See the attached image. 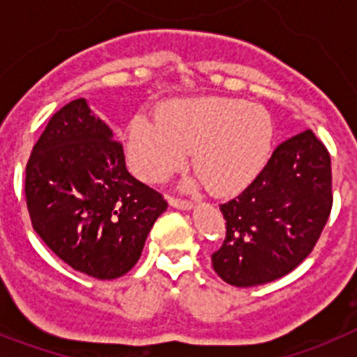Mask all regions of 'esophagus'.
Segmentation results:
<instances>
[{
  "label": "esophagus",
  "mask_w": 357,
  "mask_h": 357,
  "mask_svg": "<svg viewBox=\"0 0 357 357\" xmlns=\"http://www.w3.org/2000/svg\"><path fill=\"white\" fill-rule=\"evenodd\" d=\"M169 205L174 208H179V211H192L194 203L185 202V199H176V197H169Z\"/></svg>",
  "instance_id": "obj_1"
}]
</instances>
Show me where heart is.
Masks as SVG:
<instances>
[{"instance_id": "b5f03b06", "label": "heart", "mask_w": 357, "mask_h": 357, "mask_svg": "<svg viewBox=\"0 0 357 357\" xmlns=\"http://www.w3.org/2000/svg\"><path fill=\"white\" fill-rule=\"evenodd\" d=\"M274 119L256 103L234 98L178 100L128 123L125 155L137 178L167 179L192 151L196 172L183 181L188 190L211 188L215 196H236L256 181L268 163Z\"/></svg>"}]
</instances>
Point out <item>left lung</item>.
I'll list each match as a JSON object with an SVG mask.
<instances>
[{
  "mask_svg": "<svg viewBox=\"0 0 357 357\" xmlns=\"http://www.w3.org/2000/svg\"><path fill=\"white\" fill-rule=\"evenodd\" d=\"M332 208L331 155L312 130L281 143L256 181L220 211L227 236L212 266L234 287L292 272L323 232Z\"/></svg>",
  "mask_w": 357,
  "mask_h": 357,
  "instance_id": "obj_1",
  "label": "left lung"
}]
</instances>
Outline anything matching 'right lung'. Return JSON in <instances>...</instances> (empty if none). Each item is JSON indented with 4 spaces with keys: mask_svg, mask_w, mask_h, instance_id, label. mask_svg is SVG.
Masks as SVG:
<instances>
[{
    "mask_svg": "<svg viewBox=\"0 0 357 357\" xmlns=\"http://www.w3.org/2000/svg\"><path fill=\"white\" fill-rule=\"evenodd\" d=\"M26 206L34 230L59 259L98 280L137 263L160 192L130 176L123 146L85 98L54 114L26 163Z\"/></svg>",
    "mask_w": 357,
    "mask_h": 357,
    "instance_id": "add662e5",
    "label": "right lung"
}]
</instances>
